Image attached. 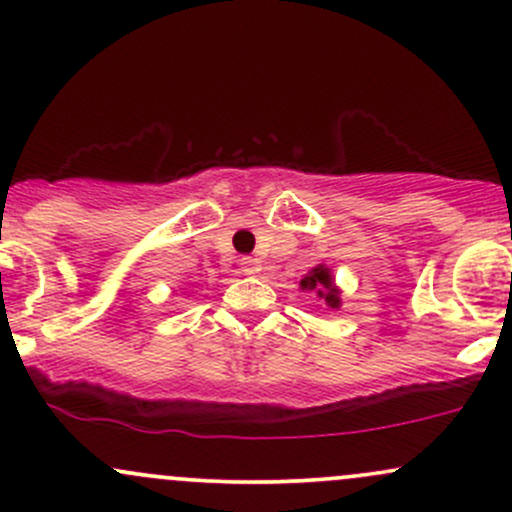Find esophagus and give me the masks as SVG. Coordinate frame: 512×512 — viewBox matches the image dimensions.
I'll return each mask as SVG.
<instances>
[{
  "label": "esophagus",
  "instance_id": "esophagus-1",
  "mask_svg": "<svg viewBox=\"0 0 512 512\" xmlns=\"http://www.w3.org/2000/svg\"><path fill=\"white\" fill-rule=\"evenodd\" d=\"M240 272L248 276L257 274L260 272V260H255V257H243V260H240Z\"/></svg>",
  "mask_w": 512,
  "mask_h": 512
}]
</instances>
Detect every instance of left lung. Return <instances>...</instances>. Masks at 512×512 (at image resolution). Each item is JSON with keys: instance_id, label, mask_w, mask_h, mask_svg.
I'll use <instances>...</instances> for the list:
<instances>
[{"instance_id": "8db88e82", "label": "left lung", "mask_w": 512, "mask_h": 512, "mask_svg": "<svg viewBox=\"0 0 512 512\" xmlns=\"http://www.w3.org/2000/svg\"><path fill=\"white\" fill-rule=\"evenodd\" d=\"M301 289L317 293V298H325L330 308H339V291L334 289L330 269L327 267H315L305 279H301Z\"/></svg>"}]
</instances>
